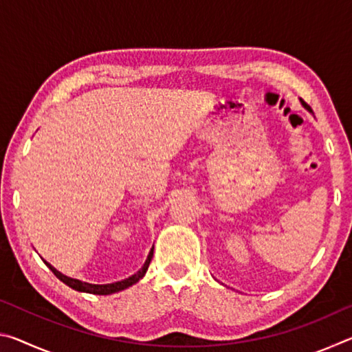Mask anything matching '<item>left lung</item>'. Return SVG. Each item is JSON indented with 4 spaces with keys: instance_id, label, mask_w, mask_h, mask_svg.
I'll return each instance as SVG.
<instances>
[{
    "instance_id": "8db88e82",
    "label": "left lung",
    "mask_w": 352,
    "mask_h": 352,
    "mask_svg": "<svg viewBox=\"0 0 352 352\" xmlns=\"http://www.w3.org/2000/svg\"><path fill=\"white\" fill-rule=\"evenodd\" d=\"M300 100H301V104H302V105H305V109H307L309 111H312V110H311V107H309V105H307V104L305 102V100H302V99H300Z\"/></svg>"
}]
</instances>
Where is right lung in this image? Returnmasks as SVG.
Wrapping results in <instances>:
<instances>
[{"label":"right lung","mask_w":352,"mask_h":352,"mask_svg":"<svg viewBox=\"0 0 352 352\" xmlns=\"http://www.w3.org/2000/svg\"><path fill=\"white\" fill-rule=\"evenodd\" d=\"M152 256H153V248L151 250V253H148L147 259L144 262V265L141 267V270H138L135 273V275L129 276L126 279H122V281H118V283H111V284H90V283H83L79 281V279H74V278H69V276H65L63 273H60L58 270H56L54 267H52L50 262L43 261L45 264L50 267L51 272L54 273V275L60 279L62 283H65L67 285H69L71 289H74L77 292H85V294H93V295H111V294H116V292H121L124 289L130 287V285H133L135 283H138L140 279L146 275V272L148 269V264H151L152 261Z\"/></svg>","instance_id":"1"}]
</instances>
